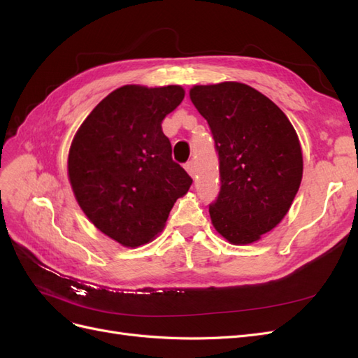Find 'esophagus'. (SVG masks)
Segmentation results:
<instances>
[{
	"label": "esophagus",
	"mask_w": 358,
	"mask_h": 358,
	"mask_svg": "<svg viewBox=\"0 0 358 358\" xmlns=\"http://www.w3.org/2000/svg\"><path fill=\"white\" fill-rule=\"evenodd\" d=\"M185 169H187V171L189 173L191 176L196 175V164H194V161H188L187 164H185Z\"/></svg>",
	"instance_id": "obj_1"
}]
</instances>
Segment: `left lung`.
I'll return each instance as SVG.
<instances>
[{"mask_svg": "<svg viewBox=\"0 0 358 358\" xmlns=\"http://www.w3.org/2000/svg\"><path fill=\"white\" fill-rule=\"evenodd\" d=\"M189 99L208 121L220 158L212 224L233 245L257 242L282 221L299 191L296 129L272 100L245 83L197 85Z\"/></svg>", "mask_w": 358, "mask_h": 358, "instance_id": "8db88e82", "label": "left lung"}]
</instances>
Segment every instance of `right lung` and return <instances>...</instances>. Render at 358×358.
<instances>
[{"mask_svg":"<svg viewBox=\"0 0 358 358\" xmlns=\"http://www.w3.org/2000/svg\"><path fill=\"white\" fill-rule=\"evenodd\" d=\"M183 96L178 85L121 86L73 138L69 178L76 200L96 229L127 248L152 241L192 183L161 128Z\"/></svg>","mask_w":358,"mask_h":358,"instance_id":"1","label":"right lung"}]
</instances>
